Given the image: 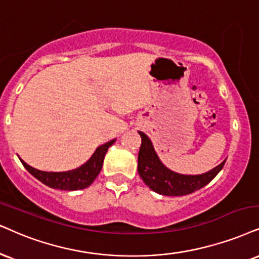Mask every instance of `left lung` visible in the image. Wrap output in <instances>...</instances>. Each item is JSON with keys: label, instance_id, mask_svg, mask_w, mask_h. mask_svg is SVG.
<instances>
[{"label": "left lung", "instance_id": "1", "mask_svg": "<svg viewBox=\"0 0 259 259\" xmlns=\"http://www.w3.org/2000/svg\"><path fill=\"white\" fill-rule=\"evenodd\" d=\"M138 154V173L146 186L163 196H186L200 190L212 180L225 165L223 161L218 167L202 175H183L169 170L161 163L150 139L143 132Z\"/></svg>", "mask_w": 259, "mask_h": 259}]
</instances>
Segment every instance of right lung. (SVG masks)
<instances>
[{
  "instance_id": "1",
  "label": "right lung",
  "mask_w": 259,
  "mask_h": 259,
  "mask_svg": "<svg viewBox=\"0 0 259 259\" xmlns=\"http://www.w3.org/2000/svg\"><path fill=\"white\" fill-rule=\"evenodd\" d=\"M115 139L105 144L98 146L92 157L89 159L84 165L80 168H76L74 170L62 171V173H53V171H43L38 170L36 168H32L31 165L25 163L20 159L22 165L27 169L34 178L38 179L40 183L47 186L56 188V190L63 191H75L82 190V188L89 187L94 183V180L100 174L102 165H103L104 156L107 154L109 146L114 144Z\"/></svg>"
}]
</instances>
